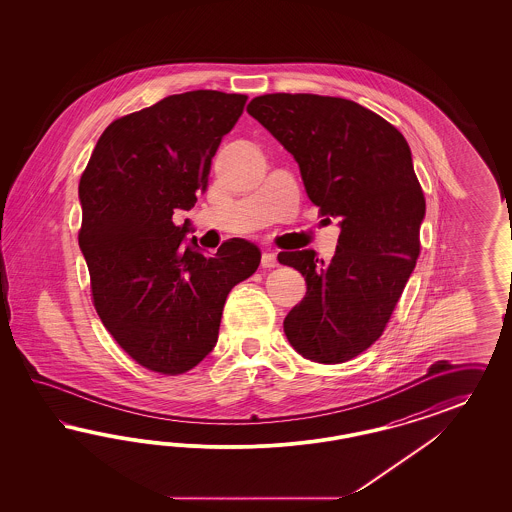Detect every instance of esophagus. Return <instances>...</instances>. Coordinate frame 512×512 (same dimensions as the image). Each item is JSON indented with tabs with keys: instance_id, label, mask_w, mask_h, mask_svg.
<instances>
[{
	"instance_id": "obj_1",
	"label": "esophagus",
	"mask_w": 512,
	"mask_h": 512,
	"mask_svg": "<svg viewBox=\"0 0 512 512\" xmlns=\"http://www.w3.org/2000/svg\"><path fill=\"white\" fill-rule=\"evenodd\" d=\"M261 266H263V268H274V266H278V257H276V253H270V251L263 253V257H261Z\"/></svg>"
}]
</instances>
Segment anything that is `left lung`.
<instances>
[{
	"mask_svg": "<svg viewBox=\"0 0 512 512\" xmlns=\"http://www.w3.org/2000/svg\"><path fill=\"white\" fill-rule=\"evenodd\" d=\"M248 112L295 157L321 216L340 219L330 263L313 249L283 251L308 285L283 330L304 358L340 364L383 334L420 253L426 201L407 140L355 101L266 93Z\"/></svg>",
	"mask_w": 512,
	"mask_h": 512,
	"instance_id": "obj_1",
	"label": "left lung"
}]
</instances>
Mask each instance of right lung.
Segmentation results:
<instances>
[{"label":"right lung","mask_w":512,"mask_h":512,"mask_svg":"<svg viewBox=\"0 0 512 512\" xmlns=\"http://www.w3.org/2000/svg\"><path fill=\"white\" fill-rule=\"evenodd\" d=\"M248 95L176 93L114 120L78 184V246L90 270L93 306L120 347L152 372L178 375L216 347L221 313L236 283L261 263L242 238L214 257L193 238L191 210L208 187L212 157L244 112Z\"/></svg>","instance_id":"right-lung-1"}]
</instances>
